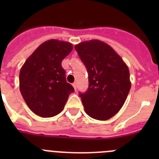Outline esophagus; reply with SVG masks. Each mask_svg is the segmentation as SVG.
Segmentation results:
<instances>
[{"label":"esophagus","mask_w":159,"mask_h":159,"mask_svg":"<svg viewBox=\"0 0 159 159\" xmlns=\"http://www.w3.org/2000/svg\"><path fill=\"white\" fill-rule=\"evenodd\" d=\"M72 86H73V88H74V89L76 91V84H75V83H73Z\"/></svg>","instance_id":"esophagus-1"}]
</instances>
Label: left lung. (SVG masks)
<instances>
[{"label": "left lung", "instance_id": "1", "mask_svg": "<svg viewBox=\"0 0 159 159\" xmlns=\"http://www.w3.org/2000/svg\"><path fill=\"white\" fill-rule=\"evenodd\" d=\"M75 49L88 73V90L79 94L85 112L95 119L107 120L121 109L130 92L128 67L100 40L82 42Z\"/></svg>", "mask_w": 159, "mask_h": 159}]
</instances>
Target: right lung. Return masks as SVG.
<instances>
[{"label":"right lung","instance_id":"obj_1","mask_svg":"<svg viewBox=\"0 0 159 159\" xmlns=\"http://www.w3.org/2000/svg\"><path fill=\"white\" fill-rule=\"evenodd\" d=\"M72 44L57 40L41 43L25 61L20 71V93L31 111L43 118L62 111L74 88L66 81L62 60Z\"/></svg>","mask_w":159,"mask_h":159}]
</instances>
